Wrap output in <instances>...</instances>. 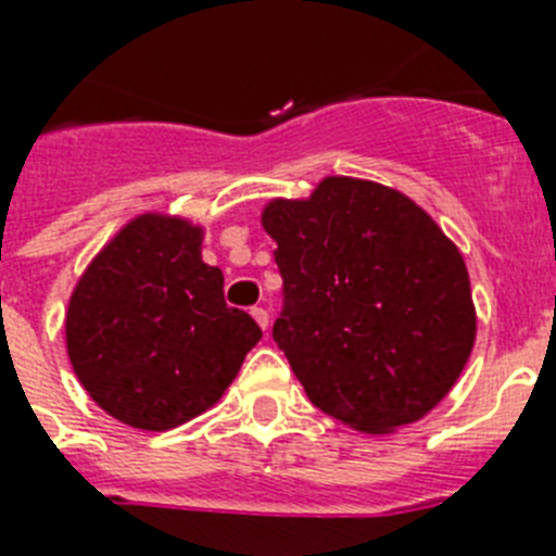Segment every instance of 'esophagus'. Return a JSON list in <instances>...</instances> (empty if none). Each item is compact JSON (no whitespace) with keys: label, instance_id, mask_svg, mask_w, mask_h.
Returning <instances> with one entry per match:
<instances>
[{"label":"esophagus","instance_id":"34e87169","mask_svg":"<svg viewBox=\"0 0 556 556\" xmlns=\"http://www.w3.org/2000/svg\"><path fill=\"white\" fill-rule=\"evenodd\" d=\"M251 316H254V321H257L263 330H268V311H265V307H251Z\"/></svg>","mask_w":556,"mask_h":556}]
</instances>
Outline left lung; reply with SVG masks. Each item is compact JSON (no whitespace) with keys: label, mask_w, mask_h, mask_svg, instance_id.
<instances>
[{"label":"left lung","mask_w":556,"mask_h":556,"mask_svg":"<svg viewBox=\"0 0 556 556\" xmlns=\"http://www.w3.org/2000/svg\"><path fill=\"white\" fill-rule=\"evenodd\" d=\"M285 307L274 341L316 408L392 433L445 397L476 341L462 251L408 195L327 176L311 198H274Z\"/></svg>","instance_id":"left-lung-1"}]
</instances>
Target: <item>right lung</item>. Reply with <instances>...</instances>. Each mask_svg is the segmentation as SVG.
<instances>
[{"label":"right lung","mask_w":556,"mask_h":556,"mask_svg":"<svg viewBox=\"0 0 556 556\" xmlns=\"http://www.w3.org/2000/svg\"><path fill=\"white\" fill-rule=\"evenodd\" d=\"M204 229L144 212L100 249L66 307V352L89 397L119 422L170 431L218 403L263 338L226 307L201 260Z\"/></svg>","instance_id":"right-lung-1"}]
</instances>
